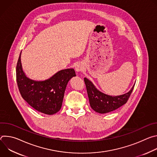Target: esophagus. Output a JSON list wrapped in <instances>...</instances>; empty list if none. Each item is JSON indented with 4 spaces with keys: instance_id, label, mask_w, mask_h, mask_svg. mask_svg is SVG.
Instances as JSON below:
<instances>
[{
    "instance_id": "esophagus-1",
    "label": "esophagus",
    "mask_w": 157,
    "mask_h": 157,
    "mask_svg": "<svg viewBox=\"0 0 157 157\" xmlns=\"http://www.w3.org/2000/svg\"><path fill=\"white\" fill-rule=\"evenodd\" d=\"M84 69V66H83V64L81 63H77L76 65H75V70L77 71V72H80V71H82Z\"/></svg>"
}]
</instances>
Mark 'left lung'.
Returning a JSON list of instances; mask_svg holds the SVG:
<instances>
[{"instance_id": "obj_1", "label": "left lung", "mask_w": 157, "mask_h": 157, "mask_svg": "<svg viewBox=\"0 0 157 157\" xmlns=\"http://www.w3.org/2000/svg\"><path fill=\"white\" fill-rule=\"evenodd\" d=\"M84 81L90 105L94 111L99 114L110 113L125 104L135 86L133 84L130 90L125 94L119 96H110L98 90L94 84L87 78H84Z\"/></svg>"}]
</instances>
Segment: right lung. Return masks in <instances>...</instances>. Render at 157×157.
I'll use <instances>...</instances> for the list:
<instances>
[{
    "label": "right lung",
    "instance_id": "1",
    "mask_svg": "<svg viewBox=\"0 0 157 157\" xmlns=\"http://www.w3.org/2000/svg\"><path fill=\"white\" fill-rule=\"evenodd\" d=\"M21 53L17 64L16 78L21 97L31 107L41 113L47 115L56 114L61 108L67 84L76 76L74 69L60 70L43 81L33 80L28 78L22 69Z\"/></svg>",
    "mask_w": 157,
    "mask_h": 157
}]
</instances>
